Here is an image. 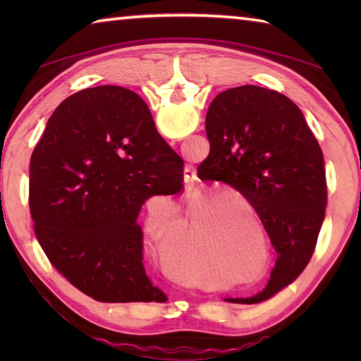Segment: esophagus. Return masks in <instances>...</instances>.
Listing matches in <instances>:
<instances>
[{
	"instance_id": "obj_1",
	"label": "esophagus",
	"mask_w": 361,
	"mask_h": 361,
	"mask_svg": "<svg viewBox=\"0 0 361 361\" xmlns=\"http://www.w3.org/2000/svg\"><path fill=\"white\" fill-rule=\"evenodd\" d=\"M183 178L188 186H194L195 181H197V173H195V169L192 166H186L183 170Z\"/></svg>"
}]
</instances>
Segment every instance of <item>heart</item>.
I'll return each instance as SVG.
<instances>
[{"mask_svg": "<svg viewBox=\"0 0 361 361\" xmlns=\"http://www.w3.org/2000/svg\"><path fill=\"white\" fill-rule=\"evenodd\" d=\"M181 212L192 218L189 234H199L191 253L207 266L245 267L255 262L258 242L253 225L266 243L264 226L259 215L253 205L237 192H219L215 188L197 189L183 197Z\"/></svg>", "mask_w": 361, "mask_h": 361, "instance_id": "1", "label": "heart"}]
</instances>
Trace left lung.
<instances>
[{
  "label": "left lung",
  "mask_w": 361,
  "mask_h": 361,
  "mask_svg": "<svg viewBox=\"0 0 361 361\" xmlns=\"http://www.w3.org/2000/svg\"><path fill=\"white\" fill-rule=\"evenodd\" d=\"M210 152L197 175L235 188L259 215L277 252L266 288L229 302H259L301 274L325 218L320 145L295 103L277 90L240 85L218 94L205 118Z\"/></svg>",
  "instance_id": "8db88e82"
}]
</instances>
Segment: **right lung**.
Returning <instances> with one entry per match:
<instances>
[{
    "instance_id": "right-lung-1",
    "label": "right lung",
    "mask_w": 361,
    "mask_h": 361,
    "mask_svg": "<svg viewBox=\"0 0 361 361\" xmlns=\"http://www.w3.org/2000/svg\"><path fill=\"white\" fill-rule=\"evenodd\" d=\"M183 159L142 97L119 85L60 103L30 162V213L49 261L102 302H166L143 266L138 213L183 188Z\"/></svg>"
}]
</instances>
